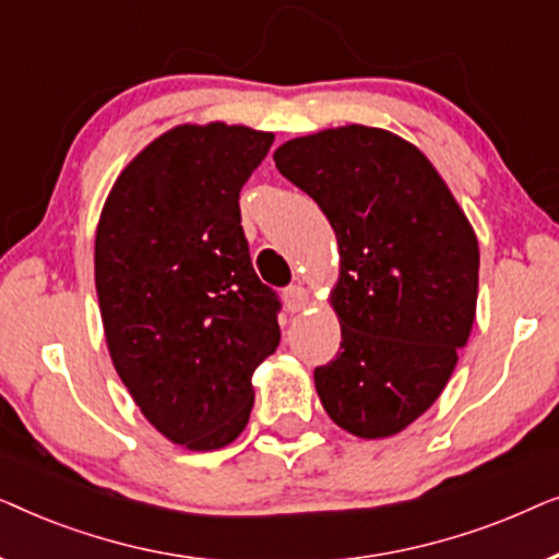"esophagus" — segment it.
Instances as JSON below:
<instances>
[{
  "instance_id": "34e87169",
  "label": "esophagus",
  "mask_w": 559,
  "mask_h": 559,
  "mask_svg": "<svg viewBox=\"0 0 559 559\" xmlns=\"http://www.w3.org/2000/svg\"><path fill=\"white\" fill-rule=\"evenodd\" d=\"M308 302H310V293H308V289H305V285H300V282H297V285H289L285 289V308H287V312H300V310L308 308Z\"/></svg>"
}]
</instances>
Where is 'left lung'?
Masks as SVG:
<instances>
[{
  "mask_svg": "<svg viewBox=\"0 0 559 559\" xmlns=\"http://www.w3.org/2000/svg\"><path fill=\"white\" fill-rule=\"evenodd\" d=\"M277 170L331 221L341 272L331 305L341 350L316 369L328 417L356 438L402 432L432 407L468 343L478 239L415 144L348 124L297 136Z\"/></svg>",
  "mask_w": 559,
  "mask_h": 559,
  "instance_id": "8db88e82",
  "label": "left lung"
}]
</instances>
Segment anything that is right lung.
<instances>
[{"label": "right lung", "instance_id": "obj_1", "mask_svg": "<svg viewBox=\"0 0 559 559\" xmlns=\"http://www.w3.org/2000/svg\"><path fill=\"white\" fill-rule=\"evenodd\" d=\"M272 142L224 121L173 127L121 170L98 218L114 369L147 423L188 450L239 438L251 373L280 346V300L251 266L239 211Z\"/></svg>", "mask_w": 559, "mask_h": 559}]
</instances>
